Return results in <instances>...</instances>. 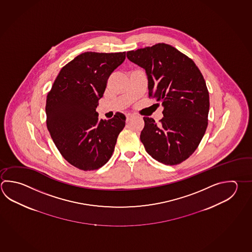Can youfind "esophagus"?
Wrapping results in <instances>:
<instances>
[{
  "label": "esophagus",
  "mask_w": 252,
  "mask_h": 252,
  "mask_svg": "<svg viewBox=\"0 0 252 252\" xmlns=\"http://www.w3.org/2000/svg\"><path fill=\"white\" fill-rule=\"evenodd\" d=\"M126 122H128V121H130L131 119H133V115L126 114Z\"/></svg>",
  "instance_id": "1"
}]
</instances>
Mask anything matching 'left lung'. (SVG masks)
<instances>
[{
    "mask_svg": "<svg viewBox=\"0 0 252 252\" xmlns=\"http://www.w3.org/2000/svg\"><path fill=\"white\" fill-rule=\"evenodd\" d=\"M145 69L149 97L161 102L159 124L144 117L140 135L146 152L165 165H177L195 152L208 126L209 91L193 61L166 43L129 51Z\"/></svg>",
    "mask_w": 252,
    "mask_h": 252,
    "instance_id": "left-lung-1",
    "label": "left lung"
}]
</instances>
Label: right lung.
Segmentation results:
<instances>
[{
	"label": "right lung",
	"instance_id": "obj_1",
	"mask_svg": "<svg viewBox=\"0 0 252 252\" xmlns=\"http://www.w3.org/2000/svg\"><path fill=\"white\" fill-rule=\"evenodd\" d=\"M125 59L126 52L82 53L62 67L48 93V131L62 157L81 170L104 166L126 126L122 113L99 120L96 112L109 76Z\"/></svg>",
	"mask_w": 252,
	"mask_h": 252
}]
</instances>
